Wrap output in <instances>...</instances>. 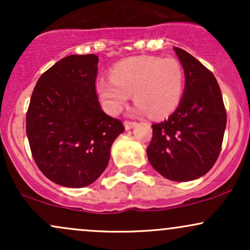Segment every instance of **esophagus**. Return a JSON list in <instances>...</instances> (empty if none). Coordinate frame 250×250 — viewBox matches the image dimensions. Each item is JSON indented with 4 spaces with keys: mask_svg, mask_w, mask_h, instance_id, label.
Wrapping results in <instances>:
<instances>
[{
    "mask_svg": "<svg viewBox=\"0 0 250 250\" xmlns=\"http://www.w3.org/2000/svg\"><path fill=\"white\" fill-rule=\"evenodd\" d=\"M135 125H136V122H134V121H129V120H125V129H127V130L133 128Z\"/></svg>",
    "mask_w": 250,
    "mask_h": 250,
    "instance_id": "esophagus-1",
    "label": "esophagus"
}]
</instances>
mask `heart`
I'll use <instances>...</instances> for the list:
<instances>
[{"mask_svg":"<svg viewBox=\"0 0 250 250\" xmlns=\"http://www.w3.org/2000/svg\"><path fill=\"white\" fill-rule=\"evenodd\" d=\"M185 88V73L174 57L135 56L110 69V79L100 77L95 90L103 109L116 115L134 91L137 113L165 117L177 108Z\"/></svg>","mask_w":250,"mask_h":250,"instance_id":"heart-1","label":"heart"}]
</instances>
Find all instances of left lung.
I'll return each mask as SVG.
<instances>
[{
    "mask_svg": "<svg viewBox=\"0 0 250 250\" xmlns=\"http://www.w3.org/2000/svg\"><path fill=\"white\" fill-rule=\"evenodd\" d=\"M174 50L185 70V93L168 120L151 125L147 155L162 176L187 182L207 174L216 162L227 111L213 73L186 50L177 47Z\"/></svg>",
    "mask_w": 250,
    "mask_h": 250,
    "instance_id": "left-lung-1",
    "label": "left lung"
}]
</instances>
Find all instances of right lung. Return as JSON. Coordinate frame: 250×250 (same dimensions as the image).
Segmentation results:
<instances>
[{
    "label": "right lung",
    "instance_id": "right-lung-1",
    "mask_svg": "<svg viewBox=\"0 0 250 250\" xmlns=\"http://www.w3.org/2000/svg\"><path fill=\"white\" fill-rule=\"evenodd\" d=\"M97 63L93 54L64 57L42 74L31 94L25 117L31 155L44 176L63 187L99 179L125 130L100 105Z\"/></svg>",
    "mask_w": 250,
    "mask_h": 250
}]
</instances>
